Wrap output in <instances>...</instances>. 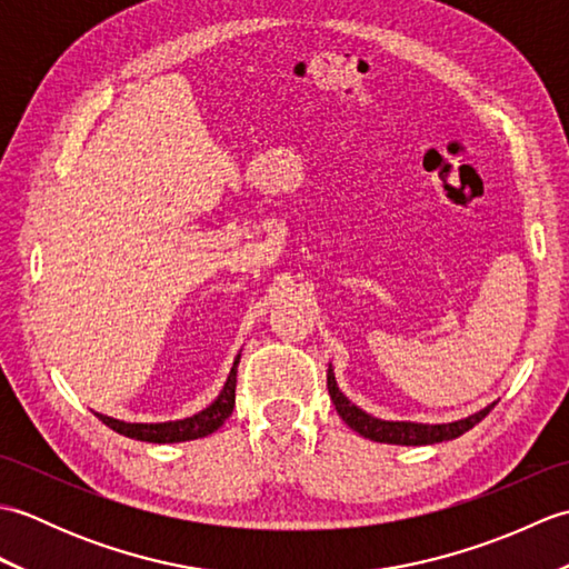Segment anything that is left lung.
<instances>
[{"label": "left lung", "instance_id": "obj_1", "mask_svg": "<svg viewBox=\"0 0 569 569\" xmlns=\"http://www.w3.org/2000/svg\"><path fill=\"white\" fill-rule=\"evenodd\" d=\"M328 391L337 413L347 422L349 428L359 432L361 438L373 440V442H386V445H435L445 440H455L459 435H465L469 428H475L479 420H485L493 403L487 408L477 410L467 418H459L452 422H416V420H383L367 413L359 406H355L349 398L340 391L335 379V369L330 365L328 369Z\"/></svg>", "mask_w": 569, "mask_h": 569}]
</instances>
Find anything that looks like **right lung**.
I'll use <instances>...</instances> for the list:
<instances>
[{"instance_id": "add662e5", "label": "right lung", "mask_w": 569, "mask_h": 569, "mask_svg": "<svg viewBox=\"0 0 569 569\" xmlns=\"http://www.w3.org/2000/svg\"><path fill=\"white\" fill-rule=\"evenodd\" d=\"M241 355L234 357V365L229 369V377L222 386V391L217 393L214 401L198 410L196 416L180 418V420H166V422H124L110 416L94 413L107 428H112L114 432L124 435V438L131 440H141V442H186V440H198V438H208L222 422L232 416L234 408V389H237V367H239Z\"/></svg>"}]
</instances>
